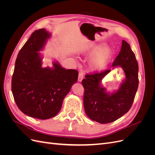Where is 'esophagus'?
Returning <instances> with one entry per match:
<instances>
[{
  "label": "esophagus",
  "instance_id": "1",
  "mask_svg": "<svg viewBox=\"0 0 155 155\" xmlns=\"http://www.w3.org/2000/svg\"><path fill=\"white\" fill-rule=\"evenodd\" d=\"M83 76H84V75H83V72H79V75H78V81H81L82 79H83Z\"/></svg>",
  "mask_w": 155,
  "mask_h": 155
}]
</instances>
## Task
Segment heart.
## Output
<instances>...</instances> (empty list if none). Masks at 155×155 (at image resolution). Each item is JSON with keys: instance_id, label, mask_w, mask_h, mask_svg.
<instances>
[{"instance_id": "obj_1", "label": "heart", "mask_w": 155, "mask_h": 155, "mask_svg": "<svg viewBox=\"0 0 155 155\" xmlns=\"http://www.w3.org/2000/svg\"><path fill=\"white\" fill-rule=\"evenodd\" d=\"M99 50V47L95 46L92 48V51H96ZM110 51L109 48H104L101 50L96 57L94 58L91 62V67L97 69L104 67L107 63L108 60L110 58Z\"/></svg>"}]
</instances>
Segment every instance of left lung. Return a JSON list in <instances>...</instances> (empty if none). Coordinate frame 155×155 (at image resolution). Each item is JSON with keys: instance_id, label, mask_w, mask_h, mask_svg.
<instances>
[{"instance_id": "left-lung-1", "label": "left lung", "mask_w": 155, "mask_h": 155, "mask_svg": "<svg viewBox=\"0 0 155 155\" xmlns=\"http://www.w3.org/2000/svg\"><path fill=\"white\" fill-rule=\"evenodd\" d=\"M120 66L126 79L119 90L109 95L100 86L102 78L111 70L87 74L82 80L84 87L83 104L89 118L100 124L114 121L124 116L132 107L138 87V64L130 45L122 41L121 50L112 67Z\"/></svg>"}]
</instances>
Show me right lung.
<instances>
[{
	"mask_svg": "<svg viewBox=\"0 0 155 155\" xmlns=\"http://www.w3.org/2000/svg\"><path fill=\"white\" fill-rule=\"evenodd\" d=\"M50 34L44 28L32 33L15 61L12 91L16 104L23 113L46 120L59 112L64 97L78 81L77 70H66L54 63V68L41 67L39 52Z\"/></svg>",
	"mask_w": 155,
	"mask_h": 155,
	"instance_id": "1",
	"label": "right lung"
}]
</instances>
